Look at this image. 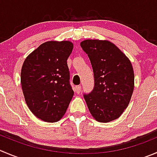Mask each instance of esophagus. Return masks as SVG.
Segmentation results:
<instances>
[{"label":"esophagus","instance_id":"34e87169","mask_svg":"<svg viewBox=\"0 0 157 157\" xmlns=\"http://www.w3.org/2000/svg\"><path fill=\"white\" fill-rule=\"evenodd\" d=\"M74 90H75V92L77 93V94H80V90H81V86H80V85L76 86L75 87H74Z\"/></svg>","mask_w":157,"mask_h":157}]
</instances>
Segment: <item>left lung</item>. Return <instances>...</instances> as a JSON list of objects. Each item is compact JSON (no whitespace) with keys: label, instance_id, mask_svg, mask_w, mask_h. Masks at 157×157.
Wrapping results in <instances>:
<instances>
[{"label":"left lung","instance_id":"obj_1","mask_svg":"<svg viewBox=\"0 0 157 157\" xmlns=\"http://www.w3.org/2000/svg\"><path fill=\"white\" fill-rule=\"evenodd\" d=\"M92 65L94 87L83 94L91 115L100 123L119 118L128 106L134 88L130 60L108 40H86L80 43Z\"/></svg>","mask_w":157,"mask_h":157}]
</instances>
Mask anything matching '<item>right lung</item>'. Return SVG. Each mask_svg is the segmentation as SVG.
<instances>
[{
    "mask_svg": "<svg viewBox=\"0 0 157 157\" xmlns=\"http://www.w3.org/2000/svg\"><path fill=\"white\" fill-rule=\"evenodd\" d=\"M73 48V44L67 40L45 42L23 63L21 82L25 101L42 121H58L74 96L67 63Z\"/></svg>",
    "mask_w": 157,
    "mask_h": 157,
    "instance_id": "right-lung-1",
    "label": "right lung"
}]
</instances>
